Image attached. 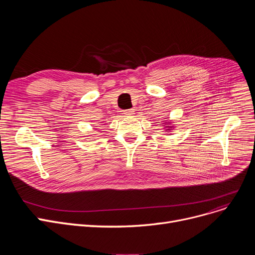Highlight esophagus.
I'll return each mask as SVG.
<instances>
[{"instance_id": "esophagus-1", "label": "esophagus", "mask_w": 255, "mask_h": 255, "mask_svg": "<svg viewBox=\"0 0 255 255\" xmlns=\"http://www.w3.org/2000/svg\"><path fill=\"white\" fill-rule=\"evenodd\" d=\"M123 114H124L126 117H131L132 115H134V111H133V110H127V111H124Z\"/></svg>"}]
</instances>
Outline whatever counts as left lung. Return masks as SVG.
<instances>
[{
	"mask_svg": "<svg viewBox=\"0 0 255 255\" xmlns=\"http://www.w3.org/2000/svg\"><path fill=\"white\" fill-rule=\"evenodd\" d=\"M166 127H167V128H169V129H167V130H171V129H172V127H171V126H170V127H168V126H166Z\"/></svg>",
	"mask_w": 255,
	"mask_h": 255,
	"instance_id": "1",
	"label": "left lung"
}]
</instances>
